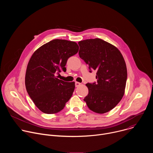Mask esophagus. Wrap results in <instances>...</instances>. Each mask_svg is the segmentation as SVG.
Here are the masks:
<instances>
[{
    "mask_svg": "<svg viewBox=\"0 0 153 153\" xmlns=\"http://www.w3.org/2000/svg\"><path fill=\"white\" fill-rule=\"evenodd\" d=\"M81 85V83H80V82H75V86H76V87H78V86H80Z\"/></svg>",
    "mask_w": 153,
    "mask_h": 153,
    "instance_id": "obj_1",
    "label": "esophagus"
}]
</instances>
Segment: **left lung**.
<instances>
[{
    "instance_id": "1",
    "label": "left lung",
    "mask_w": 153,
    "mask_h": 153,
    "mask_svg": "<svg viewBox=\"0 0 153 153\" xmlns=\"http://www.w3.org/2000/svg\"><path fill=\"white\" fill-rule=\"evenodd\" d=\"M80 57L91 70H96L97 82L88 83V94L84 101L90 110L103 114L113 109L121 100L127 79L125 60L120 51L100 39L78 42Z\"/></svg>"
}]
</instances>
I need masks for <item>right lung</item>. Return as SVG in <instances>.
<instances>
[{"mask_svg":"<svg viewBox=\"0 0 153 153\" xmlns=\"http://www.w3.org/2000/svg\"><path fill=\"white\" fill-rule=\"evenodd\" d=\"M74 42L53 40L38 48L27 65L25 86L28 94L39 110L46 114H55L62 110L73 95L75 83L59 79L61 70L66 71L69 57L77 53Z\"/></svg>","mask_w":153,"mask_h":153,"instance_id":"right-lung-1","label":"right lung"}]
</instances>
